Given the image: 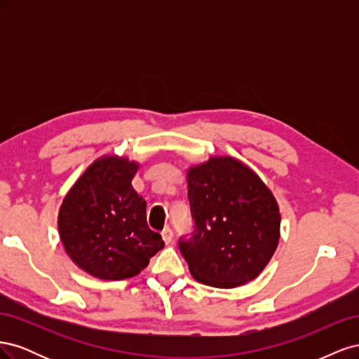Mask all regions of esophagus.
<instances>
[{
    "label": "esophagus",
    "instance_id": "34e87169",
    "mask_svg": "<svg viewBox=\"0 0 359 359\" xmlns=\"http://www.w3.org/2000/svg\"><path fill=\"white\" fill-rule=\"evenodd\" d=\"M161 236H163V241H165V244H170L172 238H173V232L170 227H165V231L161 232Z\"/></svg>",
    "mask_w": 359,
    "mask_h": 359
}]
</instances>
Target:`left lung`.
<instances>
[{
    "mask_svg": "<svg viewBox=\"0 0 359 359\" xmlns=\"http://www.w3.org/2000/svg\"><path fill=\"white\" fill-rule=\"evenodd\" d=\"M194 231L178 247L199 283L232 289L256 278L280 240L273 193L244 163L211 157L187 172Z\"/></svg>",
    "mask_w": 359,
    "mask_h": 359,
    "instance_id": "obj_1",
    "label": "left lung"
}]
</instances>
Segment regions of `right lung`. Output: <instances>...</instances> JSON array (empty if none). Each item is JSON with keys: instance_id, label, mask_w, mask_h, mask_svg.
Listing matches in <instances>:
<instances>
[{"instance_id": "right-lung-1", "label": "right lung", "mask_w": 359, "mask_h": 359, "mask_svg": "<svg viewBox=\"0 0 359 359\" xmlns=\"http://www.w3.org/2000/svg\"><path fill=\"white\" fill-rule=\"evenodd\" d=\"M137 169L136 161L104 156L62 201L61 243L73 262L97 278L135 277L165 247L161 235L147 223V202L132 186Z\"/></svg>"}]
</instances>
